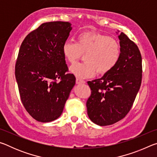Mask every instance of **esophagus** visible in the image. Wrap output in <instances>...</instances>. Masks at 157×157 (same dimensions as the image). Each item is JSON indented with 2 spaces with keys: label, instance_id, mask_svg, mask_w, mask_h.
Instances as JSON below:
<instances>
[{
  "label": "esophagus",
  "instance_id": "1",
  "mask_svg": "<svg viewBox=\"0 0 157 157\" xmlns=\"http://www.w3.org/2000/svg\"><path fill=\"white\" fill-rule=\"evenodd\" d=\"M85 81L84 80H81V79H76V84H84Z\"/></svg>",
  "mask_w": 157,
  "mask_h": 157
}]
</instances>
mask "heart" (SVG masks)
Returning <instances> with one entry per match:
<instances>
[{
	"instance_id": "heart-1",
	"label": "heart",
	"mask_w": 157,
	"mask_h": 157,
	"mask_svg": "<svg viewBox=\"0 0 157 157\" xmlns=\"http://www.w3.org/2000/svg\"><path fill=\"white\" fill-rule=\"evenodd\" d=\"M66 59L74 63L85 54L84 63H75L70 67L71 73L78 79L91 78L96 71L105 74L110 71L119 61L121 46L112 37L93 33L78 35L76 43L66 41L62 46Z\"/></svg>"
}]
</instances>
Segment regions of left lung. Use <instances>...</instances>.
<instances>
[{
  "instance_id": "1",
  "label": "left lung",
  "mask_w": 157,
  "mask_h": 157,
  "mask_svg": "<svg viewBox=\"0 0 157 157\" xmlns=\"http://www.w3.org/2000/svg\"><path fill=\"white\" fill-rule=\"evenodd\" d=\"M121 57L100 79L87 82L91 94L86 101L90 120L100 126L121 121L131 109L142 80V57L136 44L125 34L118 35Z\"/></svg>"
}]
</instances>
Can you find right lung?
Returning <instances> with one entry per match:
<instances>
[{"label": "right lung", "instance_id": "1", "mask_svg": "<svg viewBox=\"0 0 157 157\" xmlns=\"http://www.w3.org/2000/svg\"><path fill=\"white\" fill-rule=\"evenodd\" d=\"M71 24L53 21L42 23L21 45L15 76L21 102L34 119L41 123L56 120L75 84L68 73L62 46Z\"/></svg>", "mask_w": 157, "mask_h": 157}]
</instances>
